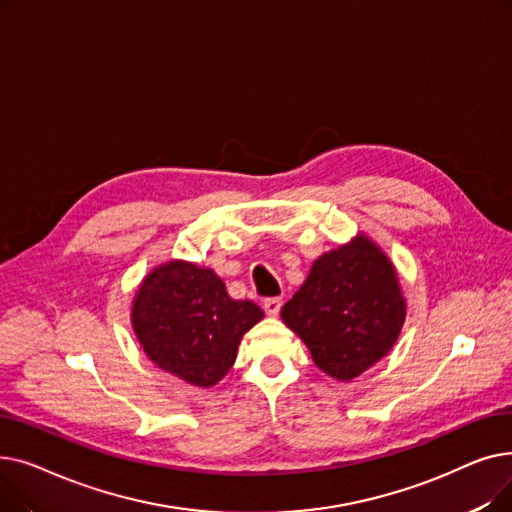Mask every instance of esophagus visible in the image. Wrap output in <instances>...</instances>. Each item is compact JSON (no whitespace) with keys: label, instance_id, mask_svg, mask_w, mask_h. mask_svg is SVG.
<instances>
[{"label":"esophagus","instance_id":"obj_1","mask_svg":"<svg viewBox=\"0 0 512 512\" xmlns=\"http://www.w3.org/2000/svg\"><path fill=\"white\" fill-rule=\"evenodd\" d=\"M280 307H282V299H265L263 301V309L267 315L276 317L280 313Z\"/></svg>","mask_w":512,"mask_h":512}]
</instances>
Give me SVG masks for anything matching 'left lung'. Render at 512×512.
Returning a JSON list of instances; mask_svg holds the SVG:
<instances>
[{"label":"left lung","instance_id":"1","mask_svg":"<svg viewBox=\"0 0 512 512\" xmlns=\"http://www.w3.org/2000/svg\"><path fill=\"white\" fill-rule=\"evenodd\" d=\"M280 315L321 371L353 382L392 351L405 326L407 301L390 257L359 232L313 261Z\"/></svg>","mask_w":512,"mask_h":512}]
</instances>
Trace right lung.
Listing matches in <instances>:
<instances>
[{
    "mask_svg": "<svg viewBox=\"0 0 512 512\" xmlns=\"http://www.w3.org/2000/svg\"><path fill=\"white\" fill-rule=\"evenodd\" d=\"M261 319L255 303L228 297L213 270L184 259L155 265L130 307L134 336L149 361L197 388L226 378L242 336Z\"/></svg>",
    "mask_w": 512,
    "mask_h": 512,
    "instance_id": "obj_1",
    "label": "right lung"
}]
</instances>
